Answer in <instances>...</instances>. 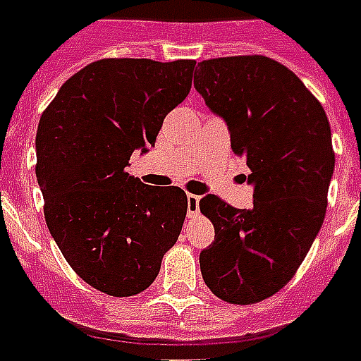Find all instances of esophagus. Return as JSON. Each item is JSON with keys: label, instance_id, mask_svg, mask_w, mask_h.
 Masks as SVG:
<instances>
[{"label": "esophagus", "instance_id": "34e87169", "mask_svg": "<svg viewBox=\"0 0 361 361\" xmlns=\"http://www.w3.org/2000/svg\"><path fill=\"white\" fill-rule=\"evenodd\" d=\"M200 213V196L187 195V216L195 218Z\"/></svg>", "mask_w": 361, "mask_h": 361}]
</instances>
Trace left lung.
Instances as JSON below:
<instances>
[{
  "label": "left lung",
  "instance_id": "left-lung-1",
  "mask_svg": "<svg viewBox=\"0 0 361 361\" xmlns=\"http://www.w3.org/2000/svg\"><path fill=\"white\" fill-rule=\"evenodd\" d=\"M195 87L227 124L253 187L250 209L200 200L214 226L200 269L216 298L253 305L293 277L325 220L336 163L330 124L301 78L268 56L204 60Z\"/></svg>",
  "mask_w": 361,
  "mask_h": 361
}]
</instances>
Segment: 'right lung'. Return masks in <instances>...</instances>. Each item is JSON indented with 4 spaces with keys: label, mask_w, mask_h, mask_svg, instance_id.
Wrapping results in <instances>:
<instances>
[{
    "label": "right lung",
    "mask_w": 361,
    "mask_h": 361,
    "mask_svg": "<svg viewBox=\"0 0 361 361\" xmlns=\"http://www.w3.org/2000/svg\"><path fill=\"white\" fill-rule=\"evenodd\" d=\"M195 60L106 59L63 82L36 132L45 222L75 274L128 298L147 290L180 237L187 195L145 185L126 166L156 145L163 119L185 101Z\"/></svg>",
    "instance_id": "1"
}]
</instances>
